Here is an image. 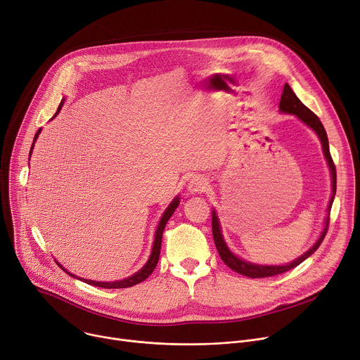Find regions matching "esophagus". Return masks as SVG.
Returning a JSON list of instances; mask_svg holds the SVG:
<instances>
[{
  "label": "esophagus",
  "mask_w": 360,
  "mask_h": 360,
  "mask_svg": "<svg viewBox=\"0 0 360 360\" xmlns=\"http://www.w3.org/2000/svg\"><path fill=\"white\" fill-rule=\"evenodd\" d=\"M207 186H208L207 178H204L201 175H197V176H193L189 179L186 189H188L189 194H200V193H202V191L207 189Z\"/></svg>",
  "instance_id": "1"
}]
</instances>
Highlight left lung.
<instances>
[{"mask_svg": "<svg viewBox=\"0 0 360 360\" xmlns=\"http://www.w3.org/2000/svg\"><path fill=\"white\" fill-rule=\"evenodd\" d=\"M279 111L285 112V114L297 115V118H300L305 126H308L319 136V139L321 141L323 153L327 160L330 175H331V197H330V201L327 205V217L324 219V227H323V231L320 233V237L317 238V242L311 246L307 252H304L300 257H297L295 260H292L290 263H285V265H259V263L248 262L243 257H238L237 255H234L224 240L219 215H217V212H215V210H212L211 211V214H212V217H211L212 237H214V243H215V248H217V250H219L221 260L230 269H233L234 272L240 274V275H245L248 278H268V276H275V275L283 274L286 271H291L292 268L298 266L300 263H302L307 257L313 255L320 248L321 242L324 240V236L327 233L328 221H330V219H328L330 210H331V205L334 201V195H336V166H334V163H333V159L330 155V148H328L327 133L320 122V118L300 101V98L297 97L295 92L291 89V86L288 84H285V86H283V91L281 95V103H279Z\"/></svg>", "mask_w": 360, "mask_h": 360, "instance_id": "8db88e82", "label": "left lung"}]
</instances>
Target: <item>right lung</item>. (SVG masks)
<instances>
[{
	"instance_id": "add662e5",
	"label": "right lung",
	"mask_w": 360,
	"mask_h": 360,
	"mask_svg": "<svg viewBox=\"0 0 360 360\" xmlns=\"http://www.w3.org/2000/svg\"><path fill=\"white\" fill-rule=\"evenodd\" d=\"M63 101H65V100H62V101H60V104H59V107H58V111L55 112V115H53V117H56V115L59 114V111L62 110ZM40 131H41V129H39V130H37V133H36V136H34L33 145H32V149H30V155H29V160H30V156H32V153H33L34 143H36V140H37V137H39ZM179 200H181V198H179V195H176V197L172 200V202H171L169 205H167V208L163 211L162 217H160V221H159V224H158V227H156V231H155V238H153L152 253H150V256H149L148 262L145 263V265H143V268H141V269H139L134 275L127 276V278H124V279H122V281H114V282L92 281V279H85V278H81V276H77V275H74V274H70L68 269H65V268L60 265L59 262H56V263L59 265V268H62L68 275L74 276V278H77V279H79V281H82V282H86V283H89V285L100 286V288H107V290H111V288H114V290H115V288H129V286H133V285H137V283L143 282V281H145L149 275H152V272L155 271V268H156V265H158L159 255H160V246H162V234H163V230H165V226H166L167 220H169V219L172 217V214H174V212H175V210L178 208V205H179Z\"/></svg>"
}]
</instances>
